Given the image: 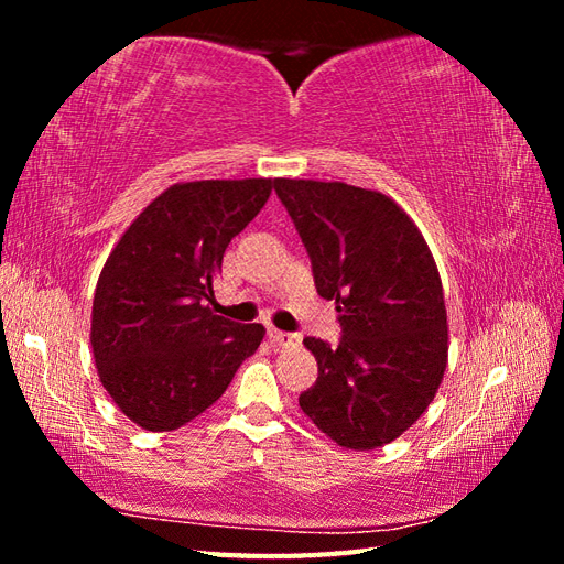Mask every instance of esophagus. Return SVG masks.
Returning <instances> with one entry per match:
<instances>
[{
  "label": "esophagus",
  "mask_w": 564,
  "mask_h": 564,
  "mask_svg": "<svg viewBox=\"0 0 564 564\" xmlns=\"http://www.w3.org/2000/svg\"><path fill=\"white\" fill-rule=\"evenodd\" d=\"M269 339L273 346H281V349H293V346L301 344V337L291 332H281V329H269Z\"/></svg>",
  "instance_id": "obj_1"
}]
</instances>
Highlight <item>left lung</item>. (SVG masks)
<instances>
[{
	"instance_id": "1",
	"label": "left lung",
	"mask_w": 564,
	"mask_h": 564,
	"mask_svg": "<svg viewBox=\"0 0 564 564\" xmlns=\"http://www.w3.org/2000/svg\"><path fill=\"white\" fill-rule=\"evenodd\" d=\"M334 301L337 349L307 337L317 382L301 410L341 448L373 451L426 412L448 364V319L434 254L414 220L380 191L273 178Z\"/></svg>"
}]
</instances>
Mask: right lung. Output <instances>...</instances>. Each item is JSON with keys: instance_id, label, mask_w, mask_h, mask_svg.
<instances>
[{"instance_id": "1", "label": "right lung", "mask_w": 564, "mask_h": 564, "mask_svg": "<svg viewBox=\"0 0 564 564\" xmlns=\"http://www.w3.org/2000/svg\"><path fill=\"white\" fill-rule=\"evenodd\" d=\"M273 178L174 184L118 239L91 305V351L118 410L174 431L223 398L263 341L261 325L215 315L213 279L230 239L257 218Z\"/></svg>"}]
</instances>
